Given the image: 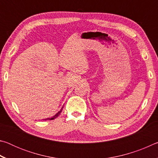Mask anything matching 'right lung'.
<instances>
[{
	"instance_id": "add662e5",
	"label": "right lung",
	"mask_w": 158,
	"mask_h": 158,
	"mask_svg": "<svg viewBox=\"0 0 158 158\" xmlns=\"http://www.w3.org/2000/svg\"><path fill=\"white\" fill-rule=\"evenodd\" d=\"M62 110H63V107H62V109H60V110L58 112V113L55 115V116H53V117H52V118H47V119H43V120H53L54 118H56V117H58V116H59L60 115V112L62 111Z\"/></svg>"
}]
</instances>
